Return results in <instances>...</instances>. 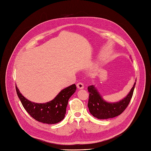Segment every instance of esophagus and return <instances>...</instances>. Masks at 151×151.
<instances>
[{"label":"esophagus","instance_id":"1","mask_svg":"<svg viewBox=\"0 0 151 151\" xmlns=\"http://www.w3.org/2000/svg\"><path fill=\"white\" fill-rule=\"evenodd\" d=\"M77 88L79 89H83L84 88V85L82 83V82H79L77 84Z\"/></svg>","mask_w":151,"mask_h":151}]
</instances>
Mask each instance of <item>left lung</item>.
Instances as JSON below:
<instances>
[{
  "label": "left lung",
  "instance_id": "obj_1",
  "mask_svg": "<svg viewBox=\"0 0 151 151\" xmlns=\"http://www.w3.org/2000/svg\"><path fill=\"white\" fill-rule=\"evenodd\" d=\"M137 82V80H135ZM135 85L124 99L117 102H108L104 100L94 85L88 87L89 92L88 106L90 113L98 119H108L120 115L128 106L132 97Z\"/></svg>",
  "mask_w": 151,
  "mask_h": 151
}]
</instances>
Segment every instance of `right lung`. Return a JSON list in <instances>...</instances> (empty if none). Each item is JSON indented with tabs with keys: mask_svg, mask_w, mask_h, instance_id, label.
Listing matches in <instances>:
<instances>
[{
	"mask_svg": "<svg viewBox=\"0 0 151 151\" xmlns=\"http://www.w3.org/2000/svg\"><path fill=\"white\" fill-rule=\"evenodd\" d=\"M16 89L23 106L33 119L43 123L52 124L65 118L68 100L77 88L75 84L69 86L62 89L53 100L45 103L32 102L23 96L17 86Z\"/></svg>",
	"mask_w": 151,
	"mask_h": 151,
	"instance_id": "1",
	"label": "right lung"
}]
</instances>
